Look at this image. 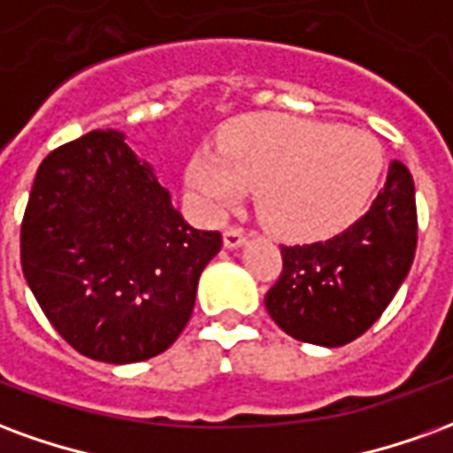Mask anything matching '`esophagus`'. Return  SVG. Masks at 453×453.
Returning a JSON list of instances; mask_svg holds the SVG:
<instances>
[{
	"label": "esophagus",
	"mask_w": 453,
	"mask_h": 453,
	"mask_svg": "<svg viewBox=\"0 0 453 453\" xmlns=\"http://www.w3.org/2000/svg\"><path fill=\"white\" fill-rule=\"evenodd\" d=\"M223 242H226L227 250H235V247H240L242 242H245V230L237 226L227 227L226 235H223Z\"/></svg>",
	"instance_id": "esophagus-1"
}]
</instances>
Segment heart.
I'll list each match as a JSON object with an SVG mask.
<instances>
[{
    "label": "heart",
    "instance_id": "b5f03b06",
    "mask_svg": "<svg viewBox=\"0 0 453 453\" xmlns=\"http://www.w3.org/2000/svg\"><path fill=\"white\" fill-rule=\"evenodd\" d=\"M379 140L334 123L250 116L230 123L218 150H196L187 187L211 213L255 191L259 220L288 240H313L349 226L376 188Z\"/></svg>",
    "mask_w": 453,
    "mask_h": 453
}]
</instances>
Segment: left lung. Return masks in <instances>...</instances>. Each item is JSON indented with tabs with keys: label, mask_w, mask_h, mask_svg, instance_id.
<instances>
[{
	"label": "left lung",
	"mask_w": 453,
	"mask_h": 453,
	"mask_svg": "<svg viewBox=\"0 0 453 453\" xmlns=\"http://www.w3.org/2000/svg\"><path fill=\"white\" fill-rule=\"evenodd\" d=\"M415 247V184L408 167L393 159L386 184L357 223L323 242L281 245L284 269L266 291V311L294 340L342 347L388 308Z\"/></svg>",
	"instance_id": "left-lung-1"
}]
</instances>
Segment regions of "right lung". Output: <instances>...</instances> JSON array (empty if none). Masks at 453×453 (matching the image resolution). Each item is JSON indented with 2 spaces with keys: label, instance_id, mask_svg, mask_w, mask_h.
Returning a JSON list of instances; mask_svg holds the SVG:
<instances>
[{
  "label": "right lung",
  "instance_id": "obj_1",
  "mask_svg": "<svg viewBox=\"0 0 453 453\" xmlns=\"http://www.w3.org/2000/svg\"><path fill=\"white\" fill-rule=\"evenodd\" d=\"M119 130H92L41 162L21 223V269L70 347L106 364L157 357L187 327L198 276L220 252Z\"/></svg>",
  "mask_w": 453,
  "mask_h": 453
}]
</instances>
